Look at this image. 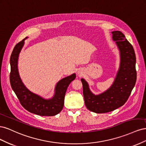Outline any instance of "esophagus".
Listing matches in <instances>:
<instances>
[{
    "instance_id": "1",
    "label": "esophagus",
    "mask_w": 146,
    "mask_h": 146,
    "mask_svg": "<svg viewBox=\"0 0 146 146\" xmlns=\"http://www.w3.org/2000/svg\"><path fill=\"white\" fill-rule=\"evenodd\" d=\"M78 74L79 76H81V75L83 74V71H82V70H79L78 71Z\"/></svg>"
}]
</instances>
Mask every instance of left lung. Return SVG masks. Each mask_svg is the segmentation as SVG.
<instances>
[{"instance_id": "1", "label": "left lung", "mask_w": 146, "mask_h": 146, "mask_svg": "<svg viewBox=\"0 0 146 146\" xmlns=\"http://www.w3.org/2000/svg\"><path fill=\"white\" fill-rule=\"evenodd\" d=\"M112 34L121 54L120 68L112 86L96 96L90 91L86 82L81 79L86 107L96 113H108L122 106L129 99L136 81V55L133 46L120 31H114Z\"/></svg>"}]
</instances>
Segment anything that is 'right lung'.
<instances>
[{
  "label": "right lung",
  "instance_id": "add662e5",
  "mask_svg": "<svg viewBox=\"0 0 146 146\" xmlns=\"http://www.w3.org/2000/svg\"><path fill=\"white\" fill-rule=\"evenodd\" d=\"M24 40L25 39L17 44L11 55L10 80L12 89L15 92L21 105L29 112L39 116H55L62 110L66 90L70 83L76 78V74H74L65 77L57 83L55 88V94L51 99H44L39 96L32 93L26 88L22 82L17 69L18 56L21 48L24 46Z\"/></svg>",
  "mask_w": 146,
  "mask_h": 146
}]
</instances>
